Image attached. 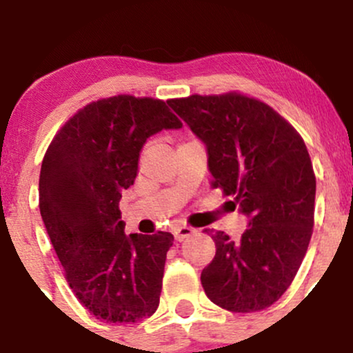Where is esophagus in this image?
Wrapping results in <instances>:
<instances>
[{"mask_svg":"<svg viewBox=\"0 0 353 353\" xmlns=\"http://www.w3.org/2000/svg\"><path fill=\"white\" fill-rule=\"evenodd\" d=\"M196 233H198V230L191 228V226H186V225H181V226H176V228H174V236H176L177 242H183V240L196 235Z\"/></svg>","mask_w":353,"mask_h":353,"instance_id":"34e87169","label":"esophagus"}]
</instances>
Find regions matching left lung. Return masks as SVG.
<instances>
[{
	"label": "left lung",
	"mask_w": 353,
	"mask_h": 353,
	"mask_svg": "<svg viewBox=\"0 0 353 353\" xmlns=\"http://www.w3.org/2000/svg\"><path fill=\"white\" fill-rule=\"evenodd\" d=\"M167 103L206 145L211 186L248 218L240 242L211 235L216 254L201 272L206 296L233 313L265 310L291 285L313 233L316 177L301 135L240 92Z\"/></svg>",
	"instance_id": "obj_1"
}]
</instances>
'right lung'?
Masks as SVG:
<instances>
[{"instance_id": "right-lung-1", "label": "right lung", "mask_w": 353, "mask_h": 353, "mask_svg": "<svg viewBox=\"0 0 353 353\" xmlns=\"http://www.w3.org/2000/svg\"><path fill=\"white\" fill-rule=\"evenodd\" d=\"M162 99L118 94L77 111L43 157L39 206L69 288L106 323H135L159 306L174 236L125 235L121 191L148 137L181 128Z\"/></svg>"}]
</instances>
